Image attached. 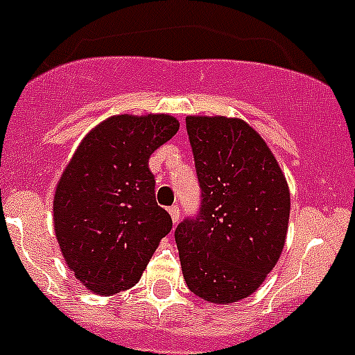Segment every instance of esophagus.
Instances as JSON below:
<instances>
[{
    "label": "esophagus",
    "mask_w": 355,
    "mask_h": 355,
    "mask_svg": "<svg viewBox=\"0 0 355 355\" xmlns=\"http://www.w3.org/2000/svg\"><path fill=\"white\" fill-rule=\"evenodd\" d=\"M168 211H170L171 215V220H173V224H177L178 220H180V210H178L177 205H173V207L168 208Z\"/></svg>",
    "instance_id": "1"
}]
</instances>
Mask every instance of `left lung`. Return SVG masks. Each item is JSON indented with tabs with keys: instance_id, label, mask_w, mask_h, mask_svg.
Listing matches in <instances>:
<instances>
[{
	"instance_id": "left-lung-1",
	"label": "left lung",
	"mask_w": 355,
	"mask_h": 355,
	"mask_svg": "<svg viewBox=\"0 0 355 355\" xmlns=\"http://www.w3.org/2000/svg\"><path fill=\"white\" fill-rule=\"evenodd\" d=\"M201 189L196 215L175 230L185 284L201 300L234 303L256 293L286 243V177L247 122L187 117Z\"/></svg>"
}]
</instances>
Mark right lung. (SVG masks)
Masks as SVG:
<instances>
[{"label": "right lung", "mask_w": 355, "mask_h": 355, "mask_svg": "<svg viewBox=\"0 0 355 355\" xmlns=\"http://www.w3.org/2000/svg\"><path fill=\"white\" fill-rule=\"evenodd\" d=\"M171 115H117L96 125L66 166L54 227L66 264L89 291L110 296L140 280L171 217L155 201L148 157L178 131Z\"/></svg>", "instance_id": "obj_1"}]
</instances>
